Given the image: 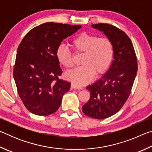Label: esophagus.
<instances>
[{
  "mask_svg": "<svg viewBox=\"0 0 152 152\" xmlns=\"http://www.w3.org/2000/svg\"><path fill=\"white\" fill-rule=\"evenodd\" d=\"M71 88H73V89H77V90H81V89H82V86H80L77 85V84H74V83H72L71 84Z\"/></svg>",
  "mask_w": 152,
  "mask_h": 152,
  "instance_id": "1",
  "label": "esophagus"
}]
</instances>
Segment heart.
<instances>
[{
  "instance_id": "b5f03b06",
  "label": "heart",
  "mask_w": 152,
  "mask_h": 152,
  "mask_svg": "<svg viewBox=\"0 0 152 152\" xmlns=\"http://www.w3.org/2000/svg\"><path fill=\"white\" fill-rule=\"evenodd\" d=\"M71 46L76 54L83 53L81 66L66 74L69 80L77 85H84L93 78L95 74L101 76L109 70L115 56V47L111 40L96 35L82 33L72 40ZM56 57L60 64L67 70L74 66L72 55L65 45H59Z\"/></svg>"
}]
</instances>
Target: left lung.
Listing matches in <instances>:
<instances>
[{
	"label": "left lung",
	"mask_w": 152,
	"mask_h": 152,
	"mask_svg": "<svg viewBox=\"0 0 152 152\" xmlns=\"http://www.w3.org/2000/svg\"><path fill=\"white\" fill-rule=\"evenodd\" d=\"M91 26L103 32L115 47L109 70L101 79L86 86L91 98L82 107L87 116L103 119L117 113L127 101L137 74V61L132 40L124 31L107 23Z\"/></svg>",
	"instance_id": "obj_1"
}]
</instances>
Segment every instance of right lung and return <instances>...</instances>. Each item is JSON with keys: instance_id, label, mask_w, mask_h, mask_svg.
<instances>
[{"instance_id": "add662e5", "label": "right lung", "mask_w": 152, "mask_h": 152, "mask_svg": "<svg viewBox=\"0 0 152 152\" xmlns=\"http://www.w3.org/2000/svg\"><path fill=\"white\" fill-rule=\"evenodd\" d=\"M81 27L45 23L30 30L20 42L13 76L20 99L31 113L46 116L60 107L70 82L59 78L62 70L56 50L64 39Z\"/></svg>"}]
</instances>
